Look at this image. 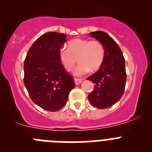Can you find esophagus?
Listing matches in <instances>:
<instances>
[{"label":"esophagus","instance_id":"1","mask_svg":"<svg viewBox=\"0 0 152 152\" xmlns=\"http://www.w3.org/2000/svg\"><path fill=\"white\" fill-rule=\"evenodd\" d=\"M82 82V80H80V79H77V78H75V83L76 85H78V84H81Z\"/></svg>","mask_w":152,"mask_h":152}]
</instances>
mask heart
I'll list each match as a JSON object with an SVG mask.
<instances>
[{
	"label": "heart",
	"mask_w": 152,
	"mask_h": 152,
	"mask_svg": "<svg viewBox=\"0 0 152 152\" xmlns=\"http://www.w3.org/2000/svg\"><path fill=\"white\" fill-rule=\"evenodd\" d=\"M59 60L64 69L69 72L75 66L76 58L80 64L74 70V75L81 76L89 71L100 68L104 58V49L99 41L75 39L68 43V49L59 50Z\"/></svg>",
	"instance_id": "heart-1"
}]
</instances>
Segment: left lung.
<instances>
[{
  "mask_svg": "<svg viewBox=\"0 0 152 152\" xmlns=\"http://www.w3.org/2000/svg\"><path fill=\"white\" fill-rule=\"evenodd\" d=\"M103 45L104 58L96 73L87 80L94 83V89L88 95L94 107L106 109L119 101L124 93L126 81V66L123 52L112 37L103 31L90 33Z\"/></svg>",
  "mask_w": 152,
  "mask_h": 152,
  "instance_id": "left-lung-1",
  "label": "left lung"
}]
</instances>
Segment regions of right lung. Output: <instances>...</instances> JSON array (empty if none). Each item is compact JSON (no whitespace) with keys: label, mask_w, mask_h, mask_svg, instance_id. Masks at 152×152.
Returning <instances> with one entry per match:
<instances>
[{"label":"right lung","mask_w":152,"mask_h":152,"mask_svg":"<svg viewBox=\"0 0 152 152\" xmlns=\"http://www.w3.org/2000/svg\"><path fill=\"white\" fill-rule=\"evenodd\" d=\"M66 35L48 32L30 47L24 61V84L31 100L45 110L62 108L75 84L59 60V50Z\"/></svg>","instance_id":"obj_1"}]
</instances>
